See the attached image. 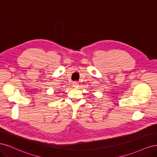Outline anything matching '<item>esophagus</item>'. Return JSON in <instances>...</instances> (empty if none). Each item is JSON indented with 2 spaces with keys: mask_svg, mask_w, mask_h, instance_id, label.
<instances>
[{
  "mask_svg": "<svg viewBox=\"0 0 157 157\" xmlns=\"http://www.w3.org/2000/svg\"><path fill=\"white\" fill-rule=\"evenodd\" d=\"M78 85H79V84H78V82H73V86H74V87H79Z\"/></svg>",
  "mask_w": 157,
  "mask_h": 157,
  "instance_id": "esophagus-1",
  "label": "esophagus"
}]
</instances>
